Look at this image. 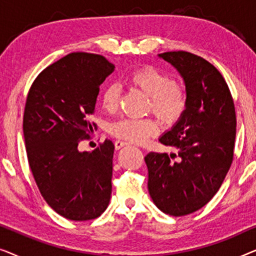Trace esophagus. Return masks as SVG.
<instances>
[{
	"mask_svg": "<svg viewBox=\"0 0 256 256\" xmlns=\"http://www.w3.org/2000/svg\"><path fill=\"white\" fill-rule=\"evenodd\" d=\"M127 144H128L127 142L121 141V140H116V141H115V149L118 150V149H121L122 146H127Z\"/></svg>",
	"mask_w": 256,
	"mask_h": 256,
	"instance_id": "esophagus-1",
	"label": "esophagus"
}]
</instances>
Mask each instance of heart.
I'll return each instance as SVG.
<instances>
[{"label": "heart", "mask_w": 256, "mask_h": 256, "mask_svg": "<svg viewBox=\"0 0 256 256\" xmlns=\"http://www.w3.org/2000/svg\"><path fill=\"white\" fill-rule=\"evenodd\" d=\"M132 87L149 96L148 110L164 124H174L185 114L188 93L183 82L174 80L168 73L152 66L135 70L128 76ZM120 87L110 84L104 87L101 104L108 113H114L120 104ZM108 132L127 142L142 143L158 132V126L152 118H122L108 126Z\"/></svg>", "instance_id": "heart-1"}]
</instances>
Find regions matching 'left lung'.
I'll return each instance as SVG.
<instances>
[{"label": "left lung", "instance_id": "left-lung-1", "mask_svg": "<svg viewBox=\"0 0 256 256\" xmlns=\"http://www.w3.org/2000/svg\"><path fill=\"white\" fill-rule=\"evenodd\" d=\"M184 78L188 106L160 142L174 152H149L150 197L172 216L194 213L222 186L234 157L236 115L234 100L222 73L204 58L188 51L160 54Z\"/></svg>", "mask_w": 256, "mask_h": 256}]
</instances>
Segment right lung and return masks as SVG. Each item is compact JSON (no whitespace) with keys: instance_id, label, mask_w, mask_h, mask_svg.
<instances>
[{"instance_id":"1","label":"right lung","mask_w":256,"mask_h":256,"mask_svg":"<svg viewBox=\"0 0 256 256\" xmlns=\"http://www.w3.org/2000/svg\"><path fill=\"white\" fill-rule=\"evenodd\" d=\"M115 66L100 54L73 52L44 68L31 85L23 115L28 162L40 194L66 219L86 222L110 204L114 144L79 152L96 128L100 85Z\"/></svg>"}]
</instances>
